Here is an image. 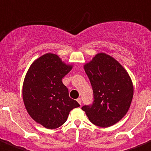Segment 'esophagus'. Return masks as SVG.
I'll use <instances>...</instances> for the list:
<instances>
[{
  "instance_id": "34e87169",
  "label": "esophagus",
  "mask_w": 151,
  "mask_h": 151,
  "mask_svg": "<svg viewBox=\"0 0 151 151\" xmlns=\"http://www.w3.org/2000/svg\"><path fill=\"white\" fill-rule=\"evenodd\" d=\"M77 101L79 102V104H80V105H81V104H82V99H81V98H78V99H77Z\"/></svg>"
}]
</instances>
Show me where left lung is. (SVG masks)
Masks as SVG:
<instances>
[{"mask_svg": "<svg viewBox=\"0 0 151 151\" xmlns=\"http://www.w3.org/2000/svg\"><path fill=\"white\" fill-rule=\"evenodd\" d=\"M84 69L93 89V102L82 110L96 126L114 125L126 114L132 101L134 86L129 74L118 61L105 53L97 54Z\"/></svg>", "mask_w": 151, "mask_h": 151, "instance_id": "8db88e82", "label": "left lung"}]
</instances>
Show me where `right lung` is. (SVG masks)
Segmentation results:
<instances>
[{
    "instance_id": "right-lung-1",
    "label": "right lung",
    "mask_w": 151,
    "mask_h": 151,
    "mask_svg": "<svg viewBox=\"0 0 151 151\" xmlns=\"http://www.w3.org/2000/svg\"><path fill=\"white\" fill-rule=\"evenodd\" d=\"M72 65L55 54L43 55L31 65L25 77L23 99L31 117L48 129H55L67 120L69 112L80 106L69 97L62 79Z\"/></svg>"
}]
</instances>
